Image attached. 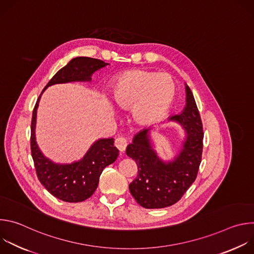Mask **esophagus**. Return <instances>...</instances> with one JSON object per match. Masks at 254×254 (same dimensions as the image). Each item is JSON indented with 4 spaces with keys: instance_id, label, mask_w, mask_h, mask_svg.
Returning a JSON list of instances; mask_svg holds the SVG:
<instances>
[{
    "instance_id": "esophagus-1",
    "label": "esophagus",
    "mask_w": 254,
    "mask_h": 254,
    "mask_svg": "<svg viewBox=\"0 0 254 254\" xmlns=\"http://www.w3.org/2000/svg\"><path fill=\"white\" fill-rule=\"evenodd\" d=\"M115 146L118 148V150L120 152H124L127 146V140L126 137L124 136H120L118 138H116V141H115Z\"/></svg>"
}]
</instances>
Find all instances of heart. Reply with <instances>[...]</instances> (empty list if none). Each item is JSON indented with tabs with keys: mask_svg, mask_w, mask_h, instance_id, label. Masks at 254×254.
I'll return each instance as SVG.
<instances>
[{
	"mask_svg": "<svg viewBox=\"0 0 254 254\" xmlns=\"http://www.w3.org/2000/svg\"><path fill=\"white\" fill-rule=\"evenodd\" d=\"M111 95L119 107L132 108L135 123L150 126L161 121L170 111L176 95V85L167 73L131 69L114 79Z\"/></svg>",
	"mask_w": 254,
	"mask_h": 254,
	"instance_id": "obj_1",
	"label": "heart"
}]
</instances>
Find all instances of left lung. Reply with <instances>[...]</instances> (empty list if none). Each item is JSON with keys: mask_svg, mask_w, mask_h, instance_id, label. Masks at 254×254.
<instances>
[{"mask_svg": "<svg viewBox=\"0 0 254 254\" xmlns=\"http://www.w3.org/2000/svg\"><path fill=\"white\" fill-rule=\"evenodd\" d=\"M169 122L182 126L186 137L173 161L164 162L153 149L150 129L137 132L127 148V155L137 166V176L129 191L143 208L158 209L177 203L194 183L203 151V126L194 95L186 84V105L183 112Z\"/></svg>", "mask_w": 254, "mask_h": 254, "instance_id": "obj_1", "label": "left lung"}]
</instances>
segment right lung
Instances as JSON below:
<instances>
[{"label": "right lung", "mask_w": 254, "mask_h": 254, "mask_svg": "<svg viewBox=\"0 0 254 254\" xmlns=\"http://www.w3.org/2000/svg\"><path fill=\"white\" fill-rule=\"evenodd\" d=\"M106 65L108 63L95 58H73L51 78L43 91L53 84L90 81L94 72ZM41 94L35 104L31 122V154L36 174L40 183L54 197L64 202H82L96 190L103 169L117 160L119 150L114 146L115 139L96 140L81 160L72 164L52 162L42 154L35 137L36 117Z\"/></svg>", "instance_id": "1"}]
</instances>
